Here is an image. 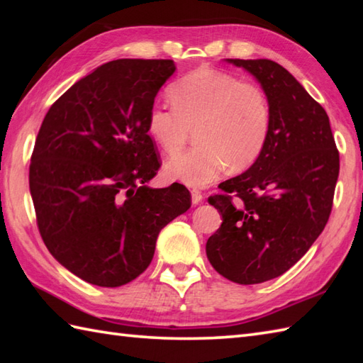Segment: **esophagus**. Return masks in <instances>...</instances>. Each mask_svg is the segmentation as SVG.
I'll use <instances>...</instances> for the list:
<instances>
[{"mask_svg": "<svg viewBox=\"0 0 363 363\" xmlns=\"http://www.w3.org/2000/svg\"><path fill=\"white\" fill-rule=\"evenodd\" d=\"M203 198H204L203 191H199L198 189L191 190V203H194V204H199V203L203 201Z\"/></svg>", "mask_w": 363, "mask_h": 363, "instance_id": "34e87169", "label": "esophagus"}]
</instances>
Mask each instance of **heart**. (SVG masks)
<instances>
[{
    "mask_svg": "<svg viewBox=\"0 0 363 363\" xmlns=\"http://www.w3.org/2000/svg\"><path fill=\"white\" fill-rule=\"evenodd\" d=\"M173 107L152 104L146 128L167 156L179 154L195 130L196 148L172 159L165 173L187 186H204L229 167L240 172L264 151L272 107L257 84L235 74L198 68L168 89Z\"/></svg>",
    "mask_w": 363,
    "mask_h": 363,
    "instance_id": "obj_1",
    "label": "heart"
}]
</instances>
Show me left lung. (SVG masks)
Returning a JSON list of instances; mask_svg holds the SVG:
<instances>
[{
	"mask_svg": "<svg viewBox=\"0 0 363 363\" xmlns=\"http://www.w3.org/2000/svg\"><path fill=\"white\" fill-rule=\"evenodd\" d=\"M226 60L260 82L272 129L248 172L221 182V194L209 196L223 223L206 252L221 276L251 285L284 274L323 233L340 156L326 111L282 65L269 59Z\"/></svg>",
	"mask_w": 363,
	"mask_h": 363,
	"instance_id": "8db88e82",
	"label": "left lung"
}]
</instances>
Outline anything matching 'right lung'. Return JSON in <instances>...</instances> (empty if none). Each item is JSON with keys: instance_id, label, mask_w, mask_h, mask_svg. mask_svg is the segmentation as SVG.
Listing matches in <instances>:
<instances>
[{"instance_id": "add662e5", "label": "right lung", "mask_w": 363, "mask_h": 363, "mask_svg": "<svg viewBox=\"0 0 363 363\" xmlns=\"http://www.w3.org/2000/svg\"><path fill=\"white\" fill-rule=\"evenodd\" d=\"M176 70L169 59L98 67L54 103L29 165L37 228L60 265L120 287L151 264L162 228L190 209L182 184L150 189L160 160L146 117Z\"/></svg>"}]
</instances>
